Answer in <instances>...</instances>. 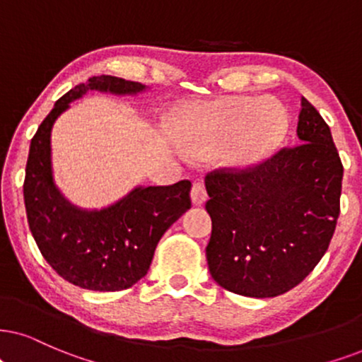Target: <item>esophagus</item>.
Returning a JSON list of instances; mask_svg holds the SVG:
<instances>
[{
  "label": "esophagus",
  "instance_id": "obj_1",
  "mask_svg": "<svg viewBox=\"0 0 362 362\" xmlns=\"http://www.w3.org/2000/svg\"><path fill=\"white\" fill-rule=\"evenodd\" d=\"M190 197H192V202H194V205H202L205 200H207V190H205L204 182L195 180L194 184H192Z\"/></svg>",
  "mask_w": 362,
  "mask_h": 362
}]
</instances>
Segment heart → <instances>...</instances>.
Returning <instances> with one entry per match:
<instances>
[{
	"label": "heart",
	"instance_id": "b5f03b06",
	"mask_svg": "<svg viewBox=\"0 0 362 362\" xmlns=\"http://www.w3.org/2000/svg\"><path fill=\"white\" fill-rule=\"evenodd\" d=\"M286 127V108L277 98L227 97L187 108L175 134L194 157L221 152L227 165L249 168L277 147Z\"/></svg>",
	"mask_w": 362,
	"mask_h": 362
}]
</instances>
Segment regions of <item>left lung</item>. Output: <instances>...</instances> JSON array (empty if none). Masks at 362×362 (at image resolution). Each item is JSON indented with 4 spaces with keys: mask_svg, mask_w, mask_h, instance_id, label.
<instances>
[{
    "mask_svg": "<svg viewBox=\"0 0 362 362\" xmlns=\"http://www.w3.org/2000/svg\"><path fill=\"white\" fill-rule=\"evenodd\" d=\"M299 145L245 170L205 177L210 276L247 297H276L313 272L336 230L342 163L331 128L304 97Z\"/></svg>",
    "mask_w": 362,
    "mask_h": 362,
    "instance_id": "8db88e82",
    "label": "left lung"
}]
</instances>
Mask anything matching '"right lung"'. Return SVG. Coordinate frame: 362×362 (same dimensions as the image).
Segmentation results:
<instances>
[{
	"label": "right lung",
	"mask_w": 362,
	"mask_h": 362,
	"mask_svg": "<svg viewBox=\"0 0 362 362\" xmlns=\"http://www.w3.org/2000/svg\"><path fill=\"white\" fill-rule=\"evenodd\" d=\"M147 86L110 75L91 76L54 103L31 139L23 184L26 217L41 255L65 281L81 289H128L145 277L167 228L190 209L189 180L167 187H135L110 207L85 210L57 189L52 128L73 100L88 90L136 95Z\"/></svg>",
	"instance_id": "obj_1"
}]
</instances>
